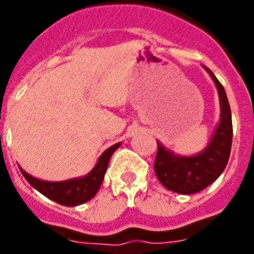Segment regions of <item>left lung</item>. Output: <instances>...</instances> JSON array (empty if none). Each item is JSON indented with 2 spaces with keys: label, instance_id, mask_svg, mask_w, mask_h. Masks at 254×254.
<instances>
[{
  "label": "left lung",
  "instance_id": "obj_1",
  "mask_svg": "<svg viewBox=\"0 0 254 254\" xmlns=\"http://www.w3.org/2000/svg\"><path fill=\"white\" fill-rule=\"evenodd\" d=\"M205 69L216 84L222 109L220 122L211 143L201 154L190 158L173 155L158 143V152L155 156L154 170L160 184L169 190L181 194L197 193L212 184L223 173L231 151L233 122L229 100L223 85L208 67Z\"/></svg>",
  "mask_w": 254,
  "mask_h": 254
}]
</instances>
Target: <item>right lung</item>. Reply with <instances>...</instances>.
<instances>
[{"label": "right lung", "mask_w": 254, "mask_h": 254, "mask_svg": "<svg viewBox=\"0 0 254 254\" xmlns=\"http://www.w3.org/2000/svg\"><path fill=\"white\" fill-rule=\"evenodd\" d=\"M118 147H120V143L114 144L110 148L106 149L105 152L100 155L99 160L95 165L92 171L83 178H74V180L64 182H47L31 177L23 169H20V171L24 176L25 180L30 182L36 190L41 191L42 194H45L50 200L58 202L61 205L74 207V205L88 201L98 193L100 185H102V181L105 178L109 160H110L113 152Z\"/></svg>", "instance_id": "add662e5"}]
</instances>
